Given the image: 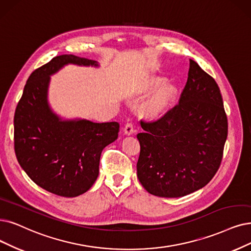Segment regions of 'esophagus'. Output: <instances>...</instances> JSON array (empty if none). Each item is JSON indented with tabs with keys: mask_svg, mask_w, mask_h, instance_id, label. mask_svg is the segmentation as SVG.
Masks as SVG:
<instances>
[{
	"mask_svg": "<svg viewBox=\"0 0 251 251\" xmlns=\"http://www.w3.org/2000/svg\"><path fill=\"white\" fill-rule=\"evenodd\" d=\"M124 132L126 135H132L135 133V126L133 123H127L125 127H124Z\"/></svg>",
	"mask_w": 251,
	"mask_h": 251,
	"instance_id": "34e87169",
	"label": "esophagus"
}]
</instances>
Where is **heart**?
<instances>
[{
	"label": "heart",
	"mask_w": 251,
	"mask_h": 251,
	"mask_svg": "<svg viewBox=\"0 0 251 251\" xmlns=\"http://www.w3.org/2000/svg\"><path fill=\"white\" fill-rule=\"evenodd\" d=\"M166 81V78L159 75L150 76L144 86L145 92L154 91L162 86ZM175 97V88L172 85H164L158 89V92L146 105V111L150 116H159L164 114L167 109L172 104Z\"/></svg>",
	"instance_id": "b5f03b06"
}]
</instances>
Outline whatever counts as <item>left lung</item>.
<instances>
[{
    "label": "left lung",
    "mask_w": 251,
    "mask_h": 251,
    "mask_svg": "<svg viewBox=\"0 0 251 251\" xmlns=\"http://www.w3.org/2000/svg\"><path fill=\"white\" fill-rule=\"evenodd\" d=\"M137 176L149 194L178 198L204 187L222 163L227 117L213 77L189 59L179 102L153 122L141 120Z\"/></svg>",
    "instance_id": "1"
}]
</instances>
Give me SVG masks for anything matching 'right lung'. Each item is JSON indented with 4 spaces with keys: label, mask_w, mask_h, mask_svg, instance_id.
I'll list each match as a JSON object with an SVG mask.
<instances>
[{
    "label": "right lung",
    "mask_w": 251,
    "mask_h": 251,
    "mask_svg": "<svg viewBox=\"0 0 251 251\" xmlns=\"http://www.w3.org/2000/svg\"><path fill=\"white\" fill-rule=\"evenodd\" d=\"M67 64L98 66L73 54L53 57L29 75L14 114V150L33 181L54 195L74 198L93 186L103 149L115 141L118 123L61 120L50 110V75Z\"/></svg>",
    "instance_id": "add662e5"
}]
</instances>
